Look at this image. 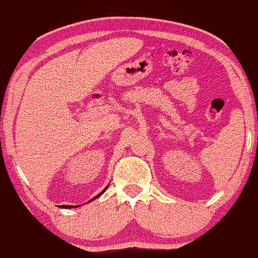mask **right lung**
<instances>
[{
    "instance_id": "add662e5",
    "label": "right lung",
    "mask_w": 258,
    "mask_h": 258,
    "mask_svg": "<svg viewBox=\"0 0 258 258\" xmlns=\"http://www.w3.org/2000/svg\"><path fill=\"white\" fill-rule=\"evenodd\" d=\"M107 188H108V187H106V188H104V189H103V190H102V192H101V193H99V195H97L96 197H93V198H92V199H91V201H90V202L95 201V199H97V198H98V197H99V196H102V195H103V193H104V192H106V189H107ZM63 207H65V208H73L74 206H63ZM74 208H75V207H74Z\"/></svg>"
}]
</instances>
